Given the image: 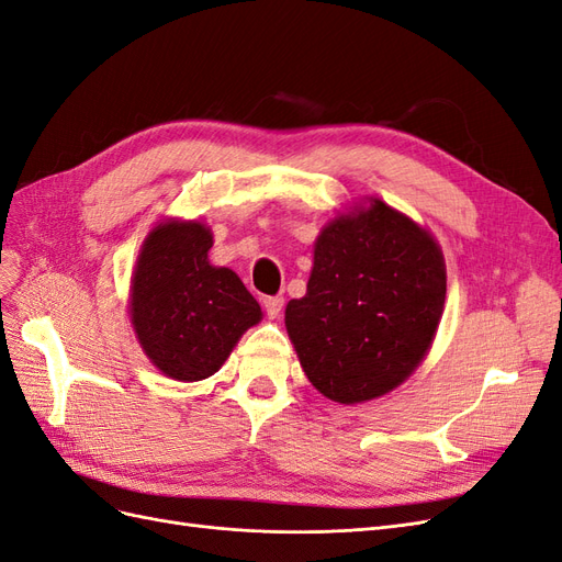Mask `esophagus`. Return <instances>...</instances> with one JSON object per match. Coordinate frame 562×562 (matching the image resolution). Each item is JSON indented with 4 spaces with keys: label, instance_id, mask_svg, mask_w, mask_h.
<instances>
[{
    "label": "esophagus",
    "instance_id": "34e87169",
    "mask_svg": "<svg viewBox=\"0 0 562 562\" xmlns=\"http://www.w3.org/2000/svg\"><path fill=\"white\" fill-rule=\"evenodd\" d=\"M265 312L269 318H279L283 312V297H267L265 300Z\"/></svg>",
    "mask_w": 562,
    "mask_h": 562
}]
</instances>
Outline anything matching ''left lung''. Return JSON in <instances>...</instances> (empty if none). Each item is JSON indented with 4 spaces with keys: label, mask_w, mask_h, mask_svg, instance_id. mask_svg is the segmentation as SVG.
<instances>
[{
    "label": "left lung",
    "mask_w": 562,
    "mask_h": 562,
    "mask_svg": "<svg viewBox=\"0 0 562 562\" xmlns=\"http://www.w3.org/2000/svg\"><path fill=\"white\" fill-rule=\"evenodd\" d=\"M368 201L323 227L307 295L285 307L304 375L345 405L411 378L446 304V260L434 236L384 201Z\"/></svg>",
    "instance_id": "8db88e82"
}]
</instances>
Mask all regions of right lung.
Returning a JSON list of instances; mask_svg holds the SVG:
<instances>
[{"label": "right lung", "mask_w": 562, "mask_h": 562, "mask_svg": "<svg viewBox=\"0 0 562 562\" xmlns=\"http://www.w3.org/2000/svg\"><path fill=\"white\" fill-rule=\"evenodd\" d=\"M211 246L206 225L166 220L147 234L131 279L138 342L166 378L180 382L211 378L262 318L241 279L209 262Z\"/></svg>", "instance_id": "right-lung-1"}]
</instances>
